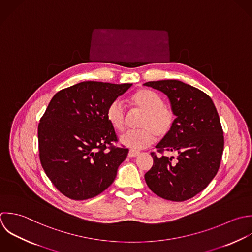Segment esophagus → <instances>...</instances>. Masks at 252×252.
I'll list each match as a JSON object with an SVG mask.
<instances>
[{"mask_svg": "<svg viewBox=\"0 0 252 252\" xmlns=\"http://www.w3.org/2000/svg\"><path fill=\"white\" fill-rule=\"evenodd\" d=\"M140 153L137 152V151H134V150H129L128 151V157H137Z\"/></svg>", "mask_w": 252, "mask_h": 252, "instance_id": "1", "label": "esophagus"}]
</instances>
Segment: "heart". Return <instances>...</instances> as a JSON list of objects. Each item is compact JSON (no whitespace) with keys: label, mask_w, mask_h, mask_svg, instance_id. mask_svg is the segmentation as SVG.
<instances>
[{"label":"heart","mask_w":252,"mask_h":252,"mask_svg":"<svg viewBox=\"0 0 252 252\" xmlns=\"http://www.w3.org/2000/svg\"><path fill=\"white\" fill-rule=\"evenodd\" d=\"M131 104L144 112L140 123L141 129L128 130L119 138L123 146L132 150H141L151 145L156 135L166 136L172 129L175 115L172 110L165 106L164 100L154 91L140 89L130 97ZM106 117L110 125L118 131L126 127V113L124 103L120 99L114 100L108 107Z\"/></svg>","instance_id":"obj_1"}]
</instances>
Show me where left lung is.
<instances>
[{"label":"left lung","mask_w":252,"mask_h":252,"mask_svg":"<svg viewBox=\"0 0 252 252\" xmlns=\"http://www.w3.org/2000/svg\"><path fill=\"white\" fill-rule=\"evenodd\" d=\"M143 85L163 92L176 116L171 131L156 145L158 151L178 154L153 157L145 174L148 188L158 196L185 201L202 191L216 176L224 149L223 129L212 99L203 91L176 79Z\"/></svg>","instance_id":"1"}]
</instances>
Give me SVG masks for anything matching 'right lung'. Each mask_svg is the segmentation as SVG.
<instances>
[{"label": "right lung", "instance_id": "right-lung-1", "mask_svg": "<svg viewBox=\"0 0 252 252\" xmlns=\"http://www.w3.org/2000/svg\"><path fill=\"white\" fill-rule=\"evenodd\" d=\"M131 85L83 81L59 91L50 101L38 126L40 162L68 198H92L115 181L128 149L112 146L117 135L106 112Z\"/></svg>", "mask_w": 252, "mask_h": 252}]
</instances>
